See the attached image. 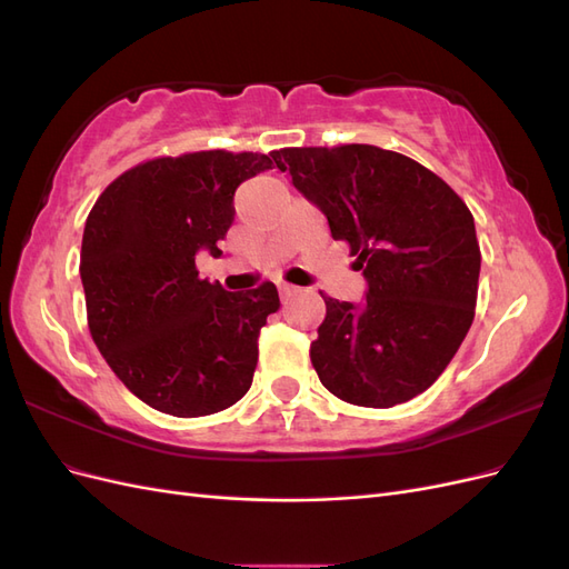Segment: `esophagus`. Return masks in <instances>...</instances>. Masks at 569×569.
<instances>
[{"instance_id": "obj_1", "label": "esophagus", "mask_w": 569, "mask_h": 569, "mask_svg": "<svg viewBox=\"0 0 569 569\" xmlns=\"http://www.w3.org/2000/svg\"><path fill=\"white\" fill-rule=\"evenodd\" d=\"M278 289H280V297H282V301L291 299V297H295V295H297V291H299V289H297L295 284H287V282H282V284L278 287Z\"/></svg>"}]
</instances>
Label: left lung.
Instances as JSON below:
<instances>
[{"label": "left lung", "instance_id": "left-lung-1", "mask_svg": "<svg viewBox=\"0 0 569 569\" xmlns=\"http://www.w3.org/2000/svg\"><path fill=\"white\" fill-rule=\"evenodd\" d=\"M358 256L366 299L322 297L311 363L341 401L391 408L432 387L475 318L479 244L468 206L418 161L372 144L272 151Z\"/></svg>", "mask_w": 569, "mask_h": 569}]
</instances>
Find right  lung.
<instances>
[{
	"mask_svg": "<svg viewBox=\"0 0 569 569\" xmlns=\"http://www.w3.org/2000/svg\"><path fill=\"white\" fill-rule=\"evenodd\" d=\"M268 168L266 153L222 149L153 159L116 178L84 222L92 339L118 380L168 416H211L251 387L278 289L228 291L199 280L194 261L199 251L220 256L237 187Z\"/></svg>",
	"mask_w": 569,
	"mask_h": 569,
	"instance_id": "obj_1",
	"label": "right lung"
}]
</instances>
